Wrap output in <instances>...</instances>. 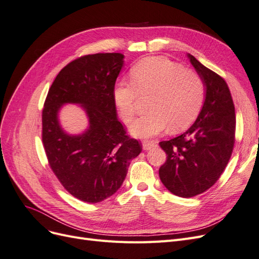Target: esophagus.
<instances>
[{
	"instance_id": "obj_1",
	"label": "esophagus",
	"mask_w": 259,
	"mask_h": 259,
	"mask_svg": "<svg viewBox=\"0 0 259 259\" xmlns=\"http://www.w3.org/2000/svg\"><path fill=\"white\" fill-rule=\"evenodd\" d=\"M154 146H155V142H153V140H143L144 150H149V149H151Z\"/></svg>"
}]
</instances>
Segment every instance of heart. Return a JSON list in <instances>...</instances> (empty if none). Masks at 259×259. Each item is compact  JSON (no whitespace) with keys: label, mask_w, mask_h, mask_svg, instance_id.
Masks as SVG:
<instances>
[{"label":"heart","mask_w":259,"mask_h":259,"mask_svg":"<svg viewBox=\"0 0 259 259\" xmlns=\"http://www.w3.org/2000/svg\"><path fill=\"white\" fill-rule=\"evenodd\" d=\"M131 83L117 82L113 99L125 123L134 119L139 95H149L146 115L132 124L138 137H151L165 131H184L197 119L204 104L205 85L191 69H185L165 57H147L131 69Z\"/></svg>","instance_id":"b5f03b06"}]
</instances>
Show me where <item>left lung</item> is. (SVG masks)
I'll return each mask as SVG.
<instances>
[{"label":"left lung","mask_w":259,"mask_h":259,"mask_svg":"<svg viewBox=\"0 0 259 259\" xmlns=\"http://www.w3.org/2000/svg\"><path fill=\"white\" fill-rule=\"evenodd\" d=\"M188 57L206 86L204 105L189 130L159 144L167 155L159 169L161 182L182 198L201 194L217 182L236 142V113L228 85L192 55Z\"/></svg>","instance_id":"obj_1"}]
</instances>
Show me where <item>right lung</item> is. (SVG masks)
<instances>
[{
	"mask_svg": "<svg viewBox=\"0 0 259 259\" xmlns=\"http://www.w3.org/2000/svg\"><path fill=\"white\" fill-rule=\"evenodd\" d=\"M120 53L85 55L62 68L46 96L42 143L53 173L74 198L98 203L122 186L130 162L142 152L116 117L113 89L123 67ZM80 103L90 127L79 137L61 130L57 114L64 103Z\"/></svg>",
	"mask_w": 259,
	"mask_h": 259,
	"instance_id": "obj_1",
	"label": "right lung"
}]
</instances>
